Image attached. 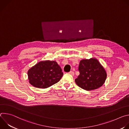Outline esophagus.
I'll use <instances>...</instances> for the list:
<instances>
[{
    "label": "esophagus",
    "mask_w": 129,
    "mask_h": 129,
    "mask_svg": "<svg viewBox=\"0 0 129 129\" xmlns=\"http://www.w3.org/2000/svg\"><path fill=\"white\" fill-rule=\"evenodd\" d=\"M69 73L70 75H72V76H74L75 75V72H73V71H70L69 72Z\"/></svg>",
    "instance_id": "obj_1"
}]
</instances>
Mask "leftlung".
<instances>
[{
  "label": "left lung",
  "mask_w": 129,
  "mask_h": 129,
  "mask_svg": "<svg viewBox=\"0 0 129 129\" xmlns=\"http://www.w3.org/2000/svg\"><path fill=\"white\" fill-rule=\"evenodd\" d=\"M78 70L80 75L75 79V82L78 86L85 90L98 89L105 82L106 71L95 59L81 60Z\"/></svg>",
  "instance_id": "obj_1"
}]
</instances>
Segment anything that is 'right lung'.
I'll use <instances>...</instances> for the list:
<instances>
[{
  "instance_id": "obj_1",
  "label": "right lung",
  "mask_w": 129,
  "mask_h": 129,
  "mask_svg": "<svg viewBox=\"0 0 129 129\" xmlns=\"http://www.w3.org/2000/svg\"><path fill=\"white\" fill-rule=\"evenodd\" d=\"M29 83L39 88H46L58 83L63 76L62 69L56 61H41L28 71Z\"/></svg>"
}]
</instances>
